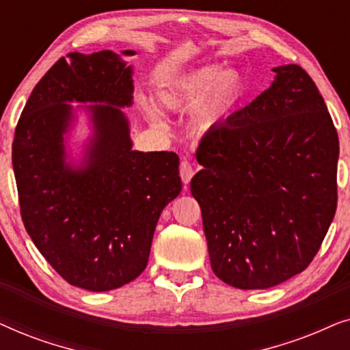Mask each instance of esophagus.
Instances as JSON below:
<instances>
[{"instance_id":"34e87169","label":"esophagus","mask_w":350,"mask_h":350,"mask_svg":"<svg viewBox=\"0 0 350 350\" xmlns=\"http://www.w3.org/2000/svg\"><path fill=\"white\" fill-rule=\"evenodd\" d=\"M193 175H194L193 164H191L188 159L181 161V164H180V176H181V180H183L185 188H186V185H188L189 181H191V178H193Z\"/></svg>"}]
</instances>
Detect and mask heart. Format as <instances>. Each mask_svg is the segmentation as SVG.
Returning a JSON list of instances; mask_svg holds the SVG:
<instances>
[{
    "label": "heart",
    "mask_w": 350,
    "mask_h": 350,
    "mask_svg": "<svg viewBox=\"0 0 350 350\" xmlns=\"http://www.w3.org/2000/svg\"><path fill=\"white\" fill-rule=\"evenodd\" d=\"M242 92V78L236 70L219 65H204L180 76L161 92V102L172 111H188L200 105L198 126L208 129L219 121L223 114L237 102ZM151 119L159 122L156 109H148Z\"/></svg>",
    "instance_id": "1"
}]
</instances>
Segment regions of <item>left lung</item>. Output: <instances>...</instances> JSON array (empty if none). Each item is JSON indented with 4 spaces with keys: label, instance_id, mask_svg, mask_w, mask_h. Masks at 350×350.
Listing matches in <instances>:
<instances>
[{
    "label": "left lung",
    "instance_id": "left-lung-1",
    "mask_svg": "<svg viewBox=\"0 0 350 350\" xmlns=\"http://www.w3.org/2000/svg\"><path fill=\"white\" fill-rule=\"evenodd\" d=\"M271 88L210 129L191 180L210 265L224 284L265 290L310 265L338 202V132L310 76L274 68Z\"/></svg>",
    "mask_w": 350,
    "mask_h": 350
}]
</instances>
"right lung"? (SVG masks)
Here are the masks:
<instances>
[{
  "label": "right lung",
  "mask_w": 350,
  "mask_h": 350,
  "mask_svg": "<svg viewBox=\"0 0 350 350\" xmlns=\"http://www.w3.org/2000/svg\"><path fill=\"white\" fill-rule=\"evenodd\" d=\"M135 55V51H122ZM132 65L113 51L62 57L35 85L16 127L12 167L22 221L70 285L108 291L145 271L161 212L181 191L175 152L132 150L121 108L133 98ZM83 105L93 137L81 164L63 135Z\"/></svg>",
  "instance_id": "add662e5"
}]
</instances>
